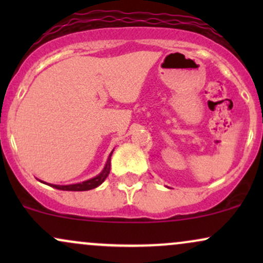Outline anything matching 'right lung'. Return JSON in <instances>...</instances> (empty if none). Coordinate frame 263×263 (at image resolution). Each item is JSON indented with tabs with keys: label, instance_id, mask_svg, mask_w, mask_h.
Returning a JSON list of instances; mask_svg holds the SVG:
<instances>
[{
	"label": "right lung",
	"instance_id": "1",
	"mask_svg": "<svg viewBox=\"0 0 263 263\" xmlns=\"http://www.w3.org/2000/svg\"><path fill=\"white\" fill-rule=\"evenodd\" d=\"M114 152V151H112ZM112 152L110 153V156H108V159L106 162V164H105L104 170L100 174H98L96 177L91 178V179L89 180H85V182L83 183H77V184H69V185H55V184H48V185L53 186V188L55 189H59V190H70V192H84V190H90V189H93L96 188V186H99L100 184L104 182L105 179H106L108 173H110V170H111V155H112Z\"/></svg>",
	"mask_w": 263,
	"mask_h": 263
}]
</instances>
